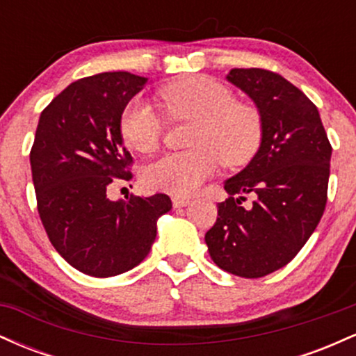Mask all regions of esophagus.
<instances>
[{
    "label": "esophagus",
    "mask_w": 356,
    "mask_h": 356,
    "mask_svg": "<svg viewBox=\"0 0 356 356\" xmlns=\"http://www.w3.org/2000/svg\"><path fill=\"white\" fill-rule=\"evenodd\" d=\"M172 204H174V207H186L187 204H191V199L181 197V195H175V197L172 199Z\"/></svg>",
    "instance_id": "1"
}]
</instances>
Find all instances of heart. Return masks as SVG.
<instances>
[{
	"label": "heart",
	"instance_id": "1",
	"mask_svg": "<svg viewBox=\"0 0 356 356\" xmlns=\"http://www.w3.org/2000/svg\"><path fill=\"white\" fill-rule=\"evenodd\" d=\"M165 112L174 118L194 120L184 152L162 155L147 165L144 182L155 191L189 195L219 169L243 165L257 152L263 138V120L256 107L236 102L231 90L207 76H189L161 90ZM125 144L138 152H154L162 136V118L142 97L127 104L120 118Z\"/></svg>",
	"mask_w": 356,
	"mask_h": 356
}]
</instances>
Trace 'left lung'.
<instances>
[{"label":"left lung","mask_w":356,"mask_h":356,"mask_svg":"<svg viewBox=\"0 0 356 356\" xmlns=\"http://www.w3.org/2000/svg\"><path fill=\"white\" fill-rule=\"evenodd\" d=\"M229 83L254 102L263 138L241 172L224 181L227 199L206 232L216 264L241 277L286 266L316 229L326 206L332 145L318 108L277 73L232 68ZM252 193L249 208L242 195Z\"/></svg>","instance_id":"obj_1"}]
</instances>
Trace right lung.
I'll return each mask as SVG.
<instances>
[{
  "instance_id": "1",
  "label": "right lung",
  "mask_w": 356,
  "mask_h": 356,
  "mask_svg": "<svg viewBox=\"0 0 356 356\" xmlns=\"http://www.w3.org/2000/svg\"><path fill=\"white\" fill-rule=\"evenodd\" d=\"M149 79L105 72L73 81L43 110L30 164L42 222L58 254L85 275L110 277L145 259L169 195L110 201L113 179L130 181L132 155L120 118Z\"/></svg>"
}]
</instances>
